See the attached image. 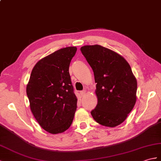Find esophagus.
Segmentation results:
<instances>
[{"mask_svg":"<svg viewBox=\"0 0 161 161\" xmlns=\"http://www.w3.org/2000/svg\"><path fill=\"white\" fill-rule=\"evenodd\" d=\"M80 95L81 97H84L85 95V93H86V91H80Z\"/></svg>","mask_w":161,"mask_h":161,"instance_id":"obj_1","label":"esophagus"}]
</instances>
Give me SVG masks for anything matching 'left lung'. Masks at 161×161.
Returning <instances> with one entry per match:
<instances>
[{
    "mask_svg": "<svg viewBox=\"0 0 161 161\" xmlns=\"http://www.w3.org/2000/svg\"><path fill=\"white\" fill-rule=\"evenodd\" d=\"M80 50L91 66L96 84L97 105L91 111L96 122L103 126L120 125L136 101L137 81L128 62L121 55L98 44Z\"/></svg>",
    "mask_w": 161,
    "mask_h": 161,
    "instance_id": "left-lung-1",
    "label": "left lung"
}]
</instances>
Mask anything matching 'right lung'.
Here are the masks:
<instances>
[{
	"mask_svg": "<svg viewBox=\"0 0 161 161\" xmlns=\"http://www.w3.org/2000/svg\"><path fill=\"white\" fill-rule=\"evenodd\" d=\"M76 51L75 47L63 48L40 59L27 85L31 113L51 134L64 132L73 121L77 99L69 69Z\"/></svg>",
	"mask_w": 161,
	"mask_h": 161,
	"instance_id": "add662e5",
	"label": "right lung"
}]
</instances>
